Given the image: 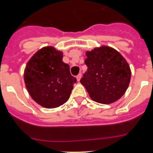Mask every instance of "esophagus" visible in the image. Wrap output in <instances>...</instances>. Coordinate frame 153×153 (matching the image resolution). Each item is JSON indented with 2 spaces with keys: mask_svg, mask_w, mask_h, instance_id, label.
<instances>
[{
  "mask_svg": "<svg viewBox=\"0 0 153 153\" xmlns=\"http://www.w3.org/2000/svg\"><path fill=\"white\" fill-rule=\"evenodd\" d=\"M81 73H79V74H78V75L76 76L77 81H80V80H81Z\"/></svg>",
  "mask_w": 153,
  "mask_h": 153,
  "instance_id": "esophagus-1",
  "label": "esophagus"
}]
</instances>
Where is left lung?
<instances>
[{
	"label": "left lung",
	"mask_w": 153,
	"mask_h": 153,
	"mask_svg": "<svg viewBox=\"0 0 153 153\" xmlns=\"http://www.w3.org/2000/svg\"><path fill=\"white\" fill-rule=\"evenodd\" d=\"M87 71L81 79L90 98L100 104L118 101L129 86L131 70L125 58L113 48H95L86 52Z\"/></svg>",
	"instance_id": "left-lung-1"
}]
</instances>
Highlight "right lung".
Instances as JSON below:
<instances>
[{"label":"right lung","mask_w":153,"mask_h":153,"mask_svg":"<svg viewBox=\"0 0 153 153\" xmlns=\"http://www.w3.org/2000/svg\"><path fill=\"white\" fill-rule=\"evenodd\" d=\"M63 53L52 47L38 50L29 59L24 78L32 99L46 108L63 105L70 96L76 78L63 62Z\"/></svg>","instance_id":"right-lung-1"}]
</instances>
